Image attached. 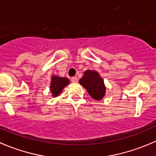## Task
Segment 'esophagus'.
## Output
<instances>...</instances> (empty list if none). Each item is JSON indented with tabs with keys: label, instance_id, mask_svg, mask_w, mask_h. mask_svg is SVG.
<instances>
[{
	"label": "esophagus",
	"instance_id": "esophagus-1",
	"mask_svg": "<svg viewBox=\"0 0 156 156\" xmlns=\"http://www.w3.org/2000/svg\"><path fill=\"white\" fill-rule=\"evenodd\" d=\"M72 81L73 83H77L78 82V78L76 76H74L72 78Z\"/></svg>",
	"mask_w": 156,
	"mask_h": 156
}]
</instances>
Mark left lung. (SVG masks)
I'll return each instance as SVG.
<instances>
[{
    "mask_svg": "<svg viewBox=\"0 0 156 156\" xmlns=\"http://www.w3.org/2000/svg\"><path fill=\"white\" fill-rule=\"evenodd\" d=\"M79 83L87 90L90 96L96 101H100L105 95L106 87L104 80L95 71L87 70L84 72L82 78L79 80Z\"/></svg>",
    "mask_w": 156,
    "mask_h": 156,
    "instance_id": "1",
    "label": "left lung"
}]
</instances>
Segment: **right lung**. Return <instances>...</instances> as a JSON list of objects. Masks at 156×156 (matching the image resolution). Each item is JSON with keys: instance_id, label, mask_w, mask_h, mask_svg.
Listing matches in <instances>:
<instances>
[{"instance_id": "1", "label": "right lung", "mask_w": 156, "mask_h": 156, "mask_svg": "<svg viewBox=\"0 0 156 156\" xmlns=\"http://www.w3.org/2000/svg\"><path fill=\"white\" fill-rule=\"evenodd\" d=\"M69 80L67 78H62L56 75L52 76L50 84V90L52 97H57L62 91L63 88L69 84Z\"/></svg>"}]
</instances>
